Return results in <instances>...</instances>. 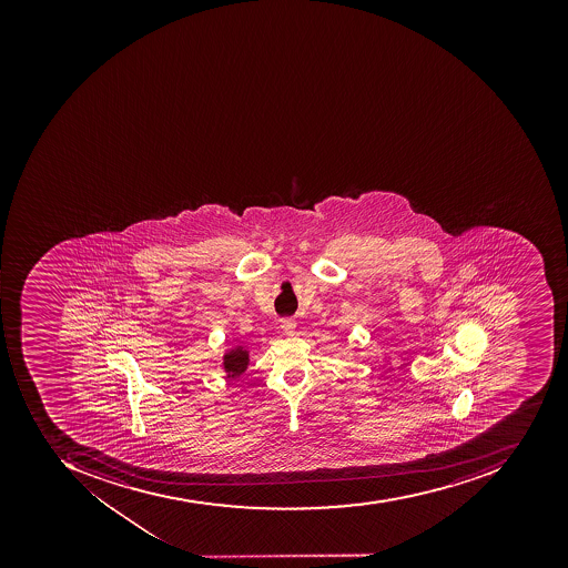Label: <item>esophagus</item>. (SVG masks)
I'll return each instance as SVG.
<instances>
[{
  "mask_svg": "<svg viewBox=\"0 0 568 568\" xmlns=\"http://www.w3.org/2000/svg\"><path fill=\"white\" fill-rule=\"evenodd\" d=\"M280 326H282V331L285 332V334H294L297 323H295L294 318H283Z\"/></svg>",
  "mask_w": 568,
  "mask_h": 568,
  "instance_id": "34e87169",
  "label": "esophagus"
}]
</instances>
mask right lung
Wrapping results in <instances>:
<instances>
[{"instance_id":"right-lung-1","label":"right lung","mask_w":568,"mask_h":568,"mask_svg":"<svg viewBox=\"0 0 568 568\" xmlns=\"http://www.w3.org/2000/svg\"><path fill=\"white\" fill-rule=\"evenodd\" d=\"M246 365H248V353L243 347H236L224 356V368L227 372V377H240L245 372Z\"/></svg>"}]
</instances>
